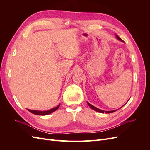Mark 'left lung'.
I'll return each instance as SVG.
<instances>
[{
  "label": "left lung",
  "mask_w": 150,
  "mask_h": 150,
  "mask_svg": "<svg viewBox=\"0 0 150 150\" xmlns=\"http://www.w3.org/2000/svg\"><path fill=\"white\" fill-rule=\"evenodd\" d=\"M116 38H117V40H120V41H121V42H124L123 40H122L120 38H119V36L118 35H116ZM128 101H127L123 106H125V104L128 103ZM87 103H88V104L89 105V106L91 108V109H93V110H94V111H97V112H100V113H104V112H105V113H111V112H115V111H116L117 110H113V111H103V110H100V109H99V108H96V107H95V106H93L92 104H91L90 103H89L88 102H87ZM122 107H121L120 108H121ZM120 108H119V109H120ZM118 109V110H119Z\"/></svg>",
  "instance_id": "left-lung-1"
}]
</instances>
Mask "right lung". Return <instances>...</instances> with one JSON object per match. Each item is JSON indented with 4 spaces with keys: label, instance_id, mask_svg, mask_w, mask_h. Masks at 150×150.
<instances>
[{
    "label": "right lung",
    "instance_id": "1",
    "mask_svg": "<svg viewBox=\"0 0 150 150\" xmlns=\"http://www.w3.org/2000/svg\"><path fill=\"white\" fill-rule=\"evenodd\" d=\"M60 106V104H59V105L55 108H54L52 109H51V110H47V111H38V110H29V109H28V110L31 113H33V114H34V115H40V116H45V115H49L51 114V113L54 112L55 111H56L57 109L59 108Z\"/></svg>",
    "mask_w": 150,
    "mask_h": 150
}]
</instances>
